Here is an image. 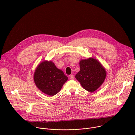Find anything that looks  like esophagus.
<instances>
[{"mask_svg":"<svg viewBox=\"0 0 135 135\" xmlns=\"http://www.w3.org/2000/svg\"><path fill=\"white\" fill-rule=\"evenodd\" d=\"M69 78L71 80H74V78H75V77H74V76L73 75H69Z\"/></svg>","mask_w":135,"mask_h":135,"instance_id":"1","label":"esophagus"}]
</instances>
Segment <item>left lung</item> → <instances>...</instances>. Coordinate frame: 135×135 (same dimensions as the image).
Here are the masks:
<instances>
[{
	"mask_svg": "<svg viewBox=\"0 0 135 135\" xmlns=\"http://www.w3.org/2000/svg\"><path fill=\"white\" fill-rule=\"evenodd\" d=\"M80 70L75 76L83 88L92 92L98 89L104 82L106 71L96 59L89 58L80 62Z\"/></svg>",
	"mask_w": 135,
	"mask_h": 135,
	"instance_id": "left-lung-1",
	"label": "left lung"
}]
</instances>
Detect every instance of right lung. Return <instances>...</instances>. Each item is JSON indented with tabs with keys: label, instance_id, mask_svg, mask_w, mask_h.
<instances>
[{
	"label": "right lung",
	"instance_id": "obj_1",
	"mask_svg": "<svg viewBox=\"0 0 135 135\" xmlns=\"http://www.w3.org/2000/svg\"><path fill=\"white\" fill-rule=\"evenodd\" d=\"M33 79L37 87L41 91L52 96L60 91L68 78L52 61H44L37 67Z\"/></svg>",
	"mask_w": 135,
	"mask_h": 135
}]
</instances>
